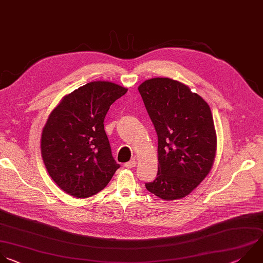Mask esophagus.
<instances>
[{"label": "esophagus", "mask_w": 263, "mask_h": 263, "mask_svg": "<svg viewBox=\"0 0 263 263\" xmlns=\"http://www.w3.org/2000/svg\"><path fill=\"white\" fill-rule=\"evenodd\" d=\"M125 166H126L127 168H133V167L136 166V161H135V160L129 161V162H127V163L125 164Z\"/></svg>", "instance_id": "1"}]
</instances>
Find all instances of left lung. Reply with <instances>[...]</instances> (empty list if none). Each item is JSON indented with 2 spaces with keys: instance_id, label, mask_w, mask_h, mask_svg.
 <instances>
[{
  "instance_id": "obj_1",
  "label": "left lung",
  "mask_w": 263,
  "mask_h": 263,
  "mask_svg": "<svg viewBox=\"0 0 263 263\" xmlns=\"http://www.w3.org/2000/svg\"><path fill=\"white\" fill-rule=\"evenodd\" d=\"M138 91L158 135V173L145 188L163 200L189 195L210 173L217 134L209 104L174 79L155 77Z\"/></svg>"
}]
</instances>
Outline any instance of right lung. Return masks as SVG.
Wrapping results in <instances>:
<instances>
[{
    "mask_svg": "<svg viewBox=\"0 0 263 263\" xmlns=\"http://www.w3.org/2000/svg\"><path fill=\"white\" fill-rule=\"evenodd\" d=\"M110 81L86 83L64 96L41 135V155L53 182L76 198L103 190L120 167L104 130L110 105L127 93Z\"/></svg>",
    "mask_w": 263,
    "mask_h": 263,
    "instance_id": "add662e5",
    "label": "right lung"
}]
</instances>
